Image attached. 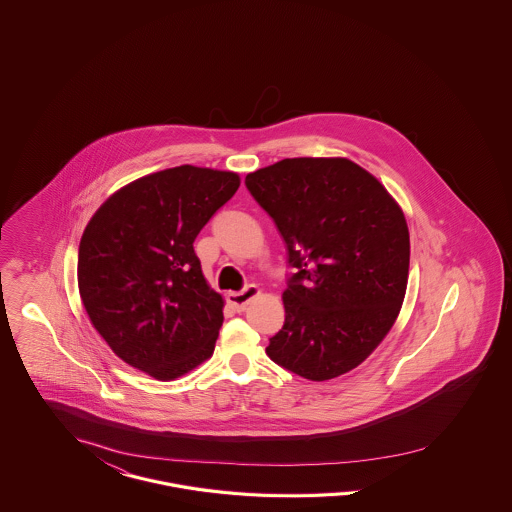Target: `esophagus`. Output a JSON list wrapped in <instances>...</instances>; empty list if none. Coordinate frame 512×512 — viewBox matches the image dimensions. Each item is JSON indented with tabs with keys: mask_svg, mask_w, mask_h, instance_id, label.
Masks as SVG:
<instances>
[{
	"mask_svg": "<svg viewBox=\"0 0 512 512\" xmlns=\"http://www.w3.org/2000/svg\"><path fill=\"white\" fill-rule=\"evenodd\" d=\"M259 295H261V289H259L257 285H248V287L242 289L240 293H229V295H227V302L233 306L234 310L244 311L249 302Z\"/></svg>",
	"mask_w": 512,
	"mask_h": 512,
	"instance_id": "34e87169",
	"label": "esophagus"
}]
</instances>
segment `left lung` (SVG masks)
I'll list each match as a JSON object with an SVG mask.
<instances>
[{
  "instance_id": "left-lung-1",
  "label": "left lung",
  "mask_w": 512,
  "mask_h": 512,
  "mask_svg": "<svg viewBox=\"0 0 512 512\" xmlns=\"http://www.w3.org/2000/svg\"><path fill=\"white\" fill-rule=\"evenodd\" d=\"M295 274L266 355L310 381L351 372L394 325L409 276V229L385 186L345 157H293L249 172Z\"/></svg>"
}]
</instances>
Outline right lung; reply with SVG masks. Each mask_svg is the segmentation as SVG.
Wrapping results in <instances>:
<instances>
[{
	"label": "right lung",
	"instance_id": "1",
	"mask_svg": "<svg viewBox=\"0 0 512 512\" xmlns=\"http://www.w3.org/2000/svg\"><path fill=\"white\" fill-rule=\"evenodd\" d=\"M238 187L236 172L165 169L118 189L86 225L80 298L129 366L172 381L212 357L223 298L206 283L193 242Z\"/></svg>",
	"mask_w": 512,
	"mask_h": 512
}]
</instances>
